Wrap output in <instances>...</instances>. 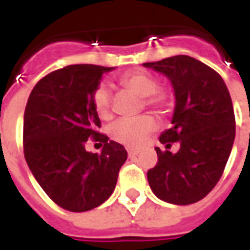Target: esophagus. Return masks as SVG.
<instances>
[{"label": "esophagus", "mask_w": 250, "mask_h": 250, "mask_svg": "<svg viewBox=\"0 0 250 250\" xmlns=\"http://www.w3.org/2000/svg\"><path fill=\"white\" fill-rule=\"evenodd\" d=\"M127 153H128V156H136L138 153H139V149H135V148H127Z\"/></svg>", "instance_id": "34e87169"}]
</instances>
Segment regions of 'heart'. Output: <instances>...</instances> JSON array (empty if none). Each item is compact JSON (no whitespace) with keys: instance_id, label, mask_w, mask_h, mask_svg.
<instances>
[{"instance_id":"b5f03b06","label":"heart","mask_w":250,"mask_h":250,"mask_svg":"<svg viewBox=\"0 0 250 250\" xmlns=\"http://www.w3.org/2000/svg\"><path fill=\"white\" fill-rule=\"evenodd\" d=\"M120 84L128 91L140 98L148 106L163 108L169 104V95L159 90V83L155 77L144 71H132L120 78ZM94 107L101 118L110 115V91L106 86H99L92 95ZM156 128L155 120L148 115L134 119H120L111 125V136L119 143L136 147Z\"/></svg>"}]
</instances>
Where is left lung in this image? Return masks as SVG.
Wrapping results in <instances>:
<instances>
[{
    "mask_svg": "<svg viewBox=\"0 0 250 250\" xmlns=\"http://www.w3.org/2000/svg\"><path fill=\"white\" fill-rule=\"evenodd\" d=\"M143 66L163 74L175 94L171 128L159 139L167 151L155 148L158 164L147 172L148 184L166 203L193 204L217 184L233 147L236 122L228 88L213 68L188 55ZM175 141L181 148L172 154L167 148Z\"/></svg>",
    "mask_w": 250,
    "mask_h": 250,
    "instance_id": "8db88e82",
    "label": "left lung"
}]
</instances>
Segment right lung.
Returning a JSON list of instances; mask_svg holds the SVG:
<instances>
[{"label":"right lung","instance_id":"right-lung-1","mask_svg":"<svg viewBox=\"0 0 250 250\" xmlns=\"http://www.w3.org/2000/svg\"><path fill=\"white\" fill-rule=\"evenodd\" d=\"M115 67L70 64L37 83L23 116V152L37 183L70 212L97 208L112 195L127 160L122 144L97 132L101 120L92 95L103 74ZM90 137L104 143L101 155L84 148Z\"/></svg>","mask_w":250,"mask_h":250}]
</instances>
